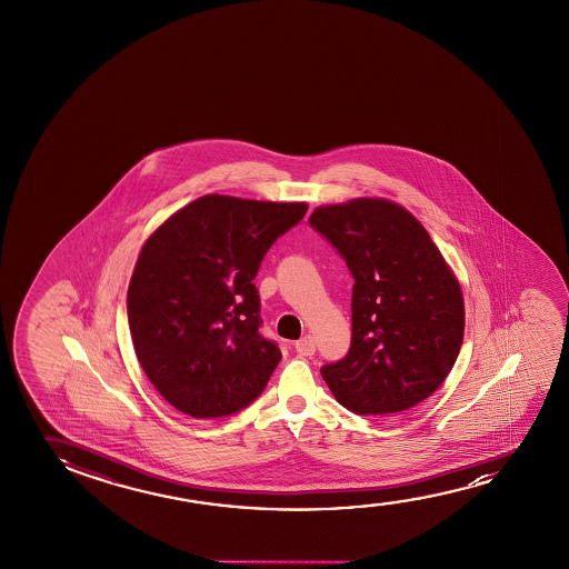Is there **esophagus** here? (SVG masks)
Returning <instances> with one entry per match:
<instances>
[{"mask_svg": "<svg viewBox=\"0 0 569 569\" xmlns=\"http://www.w3.org/2000/svg\"><path fill=\"white\" fill-rule=\"evenodd\" d=\"M296 350L299 356H315V351H317L315 338L311 335H305L301 340H297Z\"/></svg>", "mask_w": 569, "mask_h": 569, "instance_id": "1", "label": "esophagus"}]
</instances>
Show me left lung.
I'll use <instances>...</instances> for the list:
<instances>
[{"label": "left lung", "mask_w": 569, "mask_h": 569, "mask_svg": "<svg viewBox=\"0 0 569 569\" xmlns=\"http://www.w3.org/2000/svg\"><path fill=\"white\" fill-rule=\"evenodd\" d=\"M356 278L348 356L320 369L336 400L359 416L405 412L447 379L465 336L459 278L426 227L389 198L312 211Z\"/></svg>", "instance_id": "obj_1"}]
</instances>
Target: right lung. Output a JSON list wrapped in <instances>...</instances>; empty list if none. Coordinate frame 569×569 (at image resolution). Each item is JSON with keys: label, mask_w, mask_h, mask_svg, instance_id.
I'll use <instances>...</instances> for the list:
<instances>
[{"label": "right lung", "mask_w": 569, "mask_h": 569, "mask_svg": "<svg viewBox=\"0 0 569 569\" xmlns=\"http://www.w3.org/2000/svg\"><path fill=\"white\" fill-rule=\"evenodd\" d=\"M307 208L206 194L143 242L128 286V325L141 369L179 412L221 418L264 390L281 351L258 335L252 280L266 250Z\"/></svg>", "instance_id": "obj_1"}]
</instances>
